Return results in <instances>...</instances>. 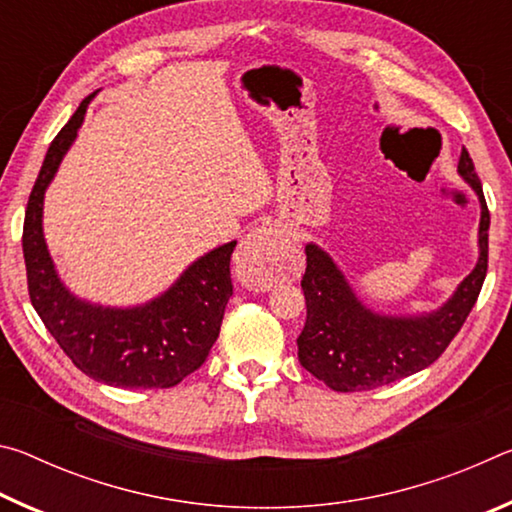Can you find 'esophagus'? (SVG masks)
<instances>
[{"instance_id": "esophagus-1", "label": "esophagus", "mask_w": 512, "mask_h": 512, "mask_svg": "<svg viewBox=\"0 0 512 512\" xmlns=\"http://www.w3.org/2000/svg\"><path fill=\"white\" fill-rule=\"evenodd\" d=\"M287 239L273 225L257 228L239 246L235 255V273L241 284L255 291H268L284 275Z\"/></svg>"}]
</instances>
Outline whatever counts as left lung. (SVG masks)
<instances>
[{"instance_id": "left-lung-1", "label": "left lung", "mask_w": 512, "mask_h": 512, "mask_svg": "<svg viewBox=\"0 0 512 512\" xmlns=\"http://www.w3.org/2000/svg\"><path fill=\"white\" fill-rule=\"evenodd\" d=\"M458 171L481 201V255L452 300L433 314L415 318L372 314L323 250L314 244L305 248L307 268L300 287L305 291L307 320L298 336V359L302 368L334 391H370L415 375L431 366L461 332L488 273L490 212L465 146L458 158Z\"/></svg>"}]
</instances>
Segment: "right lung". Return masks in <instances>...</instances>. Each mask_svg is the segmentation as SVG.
<instances>
[{
	"label": "right lung",
	"instance_id": "add662e5",
	"mask_svg": "<svg viewBox=\"0 0 512 512\" xmlns=\"http://www.w3.org/2000/svg\"><path fill=\"white\" fill-rule=\"evenodd\" d=\"M90 97L63 126L42 162L24 214L22 250L31 305L76 368L119 388H171L205 363L219 339L232 296L230 241L198 259L180 280L144 307L103 309L76 300L51 264L42 237V198L60 160L74 142Z\"/></svg>",
	"mask_w": 512,
	"mask_h": 512
}]
</instances>
